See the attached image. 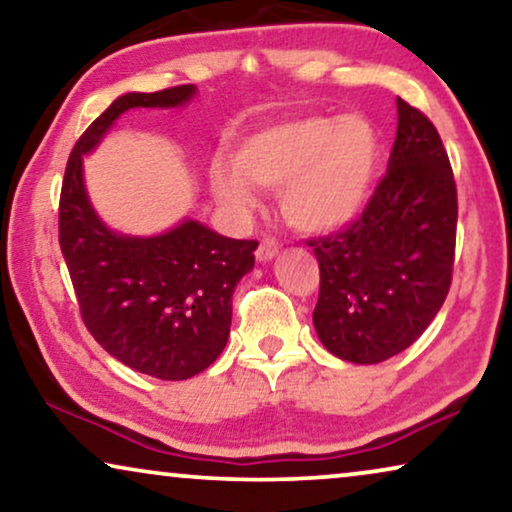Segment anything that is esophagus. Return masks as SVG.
<instances>
[{"instance_id": "34e87169", "label": "esophagus", "mask_w": 512, "mask_h": 512, "mask_svg": "<svg viewBox=\"0 0 512 512\" xmlns=\"http://www.w3.org/2000/svg\"><path fill=\"white\" fill-rule=\"evenodd\" d=\"M277 251H279L277 240H272V237H263L261 244H258V249H256V258L261 263L272 261V258L277 256Z\"/></svg>"}]
</instances>
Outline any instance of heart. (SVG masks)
<instances>
[{
    "label": "heart",
    "instance_id": "1",
    "mask_svg": "<svg viewBox=\"0 0 512 512\" xmlns=\"http://www.w3.org/2000/svg\"><path fill=\"white\" fill-rule=\"evenodd\" d=\"M377 158L380 144L368 118L298 114L244 139L235 165L212 167V186L235 207L254 205V186L279 191L282 214L293 228L326 233L366 205Z\"/></svg>",
    "mask_w": 512,
    "mask_h": 512
}]
</instances>
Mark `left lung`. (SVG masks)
I'll return each mask as SVG.
<instances>
[{"instance_id":"1","label":"left lung","mask_w":512,"mask_h":512,"mask_svg":"<svg viewBox=\"0 0 512 512\" xmlns=\"http://www.w3.org/2000/svg\"><path fill=\"white\" fill-rule=\"evenodd\" d=\"M387 172L363 212L307 240L319 263L312 319L328 352L380 363L426 331L452 284L457 184L436 125L398 97Z\"/></svg>"}]
</instances>
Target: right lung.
I'll use <instances>...</instances> for the list:
<instances>
[{"label":"right lung","instance_id":"1","mask_svg":"<svg viewBox=\"0 0 512 512\" xmlns=\"http://www.w3.org/2000/svg\"><path fill=\"white\" fill-rule=\"evenodd\" d=\"M193 93L186 83L118 97L69 153L58 207L60 249L83 324L114 359L158 380H188L219 359L235 286L254 268L258 242L223 237L198 221L158 237L111 233L90 207L81 163L123 111L179 107Z\"/></svg>","mask_w":512,"mask_h":512}]
</instances>
